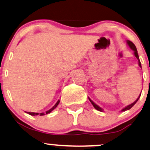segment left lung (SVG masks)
<instances>
[{"mask_svg": "<svg viewBox=\"0 0 150 150\" xmlns=\"http://www.w3.org/2000/svg\"><path fill=\"white\" fill-rule=\"evenodd\" d=\"M127 43H128V45H129V46H130V49H131L132 50H133V51H134V54H135V57L137 58V59L138 60V64H139V66H140V68H142V66H141V63H140V59H139V56H138V53H137V49H136V46H135V44H134L133 43H132V42H130V41H128V40L127 41ZM140 95H141V94H140V96H139L138 98H137V99H136L135 101H134V102L132 103V104H130V105H128V106H126V107H125V108H123V109L121 110V111H127V110H129V109H130V108H131L132 107V106H133L134 105H135V104H136V102H137V101H138L139 98L140 97ZM89 101H90V102L92 103V104L93 105V106H94V107L96 108V109L98 110V111H103L102 108L99 107V106H97V105L96 104H94V103L93 102V101H92V100H91V99H89Z\"/></svg>", "mask_w": 150, "mask_h": 150, "instance_id": "obj_1", "label": "left lung"}]
</instances>
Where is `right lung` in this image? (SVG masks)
<instances>
[{"label":"right lung","instance_id":"add662e5","mask_svg":"<svg viewBox=\"0 0 150 150\" xmlns=\"http://www.w3.org/2000/svg\"><path fill=\"white\" fill-rule=\"evenodd\" d=\"M59 102H60V101L58 100V101H57V103H56V104L54 105V106H53V107L52 108H51V109L50 110H49V111H46V114H48V113H49L50 112H51V111H53V109H54L56 107V106H58V104H59ZM27 113H29V114L30 115H31V116H36V115H40V116H44V115H45V113H34V112H27Z\"/></svg>","mask_w":150,"mask_h":150}]
</instances>
